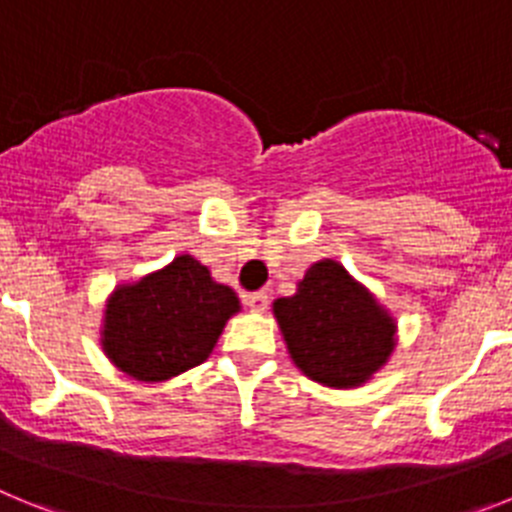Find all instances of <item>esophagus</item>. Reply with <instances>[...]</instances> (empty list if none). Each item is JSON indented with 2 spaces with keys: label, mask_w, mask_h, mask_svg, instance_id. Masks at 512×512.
Masks as SVG:
<instances>
[{
  "label": "esophagus",
  "mask_w": 512,
  "mask_h": 512,
  "mask_svg": "<svg viewBox=\"0 0 512 512\" xmlns=\"http://www.w3.org/2000/svg\"><path fill=\"white\" fill-rule=\"evenodd\" d=\"M246 305H248V310H253V312H264L266 307H269V295H266L264 289H259V292H248Z\"/></svg>",
  "instance_id": "1"
}]
</instances>
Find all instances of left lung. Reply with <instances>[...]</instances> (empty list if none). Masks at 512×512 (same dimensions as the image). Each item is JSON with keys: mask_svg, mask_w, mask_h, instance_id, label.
I'll use <instances>...</instances> for the list:
<instances>
[{"mask_svg": "<svg viewBox=\"0 0 512 512\" xmlns=\"http://www.w3.org/2000/svg\"><path fill=\"white\" fill-rule=\"evenodd\" d=\"M274 315L302 372L328 387H356L395 348V323L336 261L305 271L297 295L279 297Z\"/></svg>", "mask_w": 512, "mask_h": 512, "instance_id": "1", "label": "left lung"}]
</instances>
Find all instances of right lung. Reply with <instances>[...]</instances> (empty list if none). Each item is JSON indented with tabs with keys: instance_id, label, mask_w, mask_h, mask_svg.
<instances>
[{
	"instance_id": "right-lung-1",
	"label": "right lung",
	"mask_w": 512,
	"mask_h": 512,
	"mask_svg": "<svg viewBox=\"0 0 512 512\" xmlns=\"http://www.w3.org/2000/svg\"><path fill=\"white\" fill-rule=\"evenodd\" d=\"M233 312V289L212 282L197 259L179 256L110 297L104 354L140 382H164L210 356Z\"/></svg>"
}]
</instances>
